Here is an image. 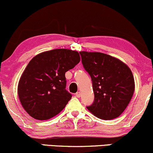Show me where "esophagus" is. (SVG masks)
Listing matches in <instances>:
<instances>
[{
	"label": "esophagus",
	"mask_w": 153,
	"mask_h": 153,
	"mask_svg": "<svg viewBox=\"0 0 153 153\" xmlns=\"http://www.w3.org/2000/svg\"><path fill=\"white\" fill-rule=\"evenodd\" d=\"M75 95H76V97H78V98H80V97H81V93H80V91H78V92H77L76 94H75Z\"/></svg>",
	"instance_id": "esophagus-1"
}]
</instances>
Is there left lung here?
I'll use <instances>...</instances> for the list:
<instances>
[{"instance_id":"obj_1","label":"left lung","mask_w":153,"mask_h":153,"mask_svg":"<svg viewBox=\"0 0 153 153\" xmlns=\"http://www.w3.org/2000/svg\"><path fill=\"white\" fill-rule=\"evenodd\" d=\"M82 63L92 80L94 102L87 109L102 120L120 116L133 97V73L121 60L100 52L80 51Z\"/></svg>"}]
</instances>
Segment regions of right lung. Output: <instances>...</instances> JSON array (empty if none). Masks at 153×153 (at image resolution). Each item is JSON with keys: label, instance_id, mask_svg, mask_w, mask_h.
<instances>
[{"label": "right lung", "instance_id": "1", "mask_svg": "<svg viewBox=\"0 0 153 153\" xmlns=\"http://www.w3.org/2000/svg\"><path fill=\"white\" fill-rule=\"evenodd\" d=\"M80 60L78 51L68 48L42 52L30 60L17 88L20 102L30 116L48 120L65 108L72 97L65 89V73Z\"/></svg>", "mask_w": 153, "mask_h": 153}]
</instances>
